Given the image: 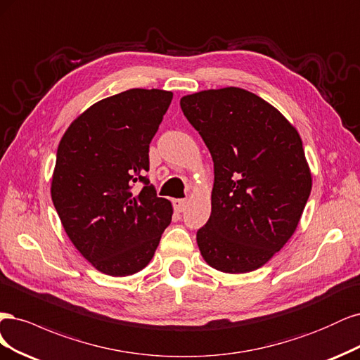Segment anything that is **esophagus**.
I'll list each match as a JSON object with an SVG mask.
<instances>
[{
	"instance_id": "esophagus-1",
	"label": "esophagus",
	"mask_w": 360,
	"mask_h": 360,
	"mask_svg": "<svg viewBox=\"0 0 360 360\" xmlns=\"http://www.w3.org/2000/svg\"><path fill=\"white\" fill-rule=\"evenodd\" d=\"M173 207H175L176 212H184L185 210H187V200L184 199H178L173 202Z\"/></svg>"
}]
</instances>
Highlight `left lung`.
<instances>
[{
    "label": "left lung",
    "mask_w": 360,
    "mask_h": 360,
    "mask_svg": "<svg viewBox=\"0 0 360 360\" xmlns=\"http://www.w3.org/2000/svg\"><path fill=\"white\" fill-rule=\"evenodd\" d=\"M214 160L211 217L197 245L211 268H262L293 236L312 187L302 139L252 92L227 86L181 98Z\"/></svg>",
    "instance_id": "1"
}]
</instances>
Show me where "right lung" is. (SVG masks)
Masks as SVG:
<instances>
[{
  "instance_id": "1",
  "label": "right lung",
  "mask_w": 360,
  "mask_h": 360,
  "mask_svg": "<svg viewBox=\"0 0 360 360\" xmlns=\"http://www.w3.org/2000/svg\"><path fill=\"white\" fill-rule=\"evenodd\" d=\"M173 94L134 88L92 104L56 150L51 195L76 250L103 274L133 275L154 257L172 203L143 176ZM136 181L146 187L132 190Z\"/></svg>"
}]
</instances>
